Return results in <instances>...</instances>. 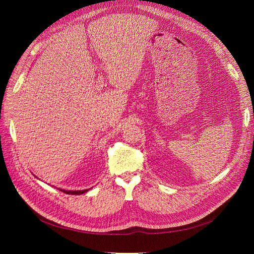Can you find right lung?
Listing matches in <instances>:
<instances>
[{
  "instance_id": "add662e5",
  "label": "right lung",
  "mask_w": 254,
  "mask_h": 254,
  "mask_svg": "<svg viewBox=\"0 0 254 254\" xmlns=\"http://www.w3.org/2000/svg\"><path fill=\"white\" fill-rule=\"evenodd\" d=\"M61 191H64V193L65 194H72V195H80V194H83L86 193V191H88V190H60Z\"/></svg>"
}]
</instances>
